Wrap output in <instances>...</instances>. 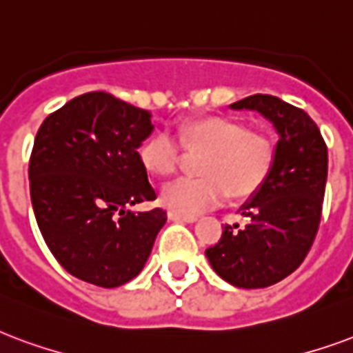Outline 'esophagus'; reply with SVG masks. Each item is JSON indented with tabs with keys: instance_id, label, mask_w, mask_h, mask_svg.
I'll return each mask as SVG.
<instances>
[{
	"instance_id": "esophagus-1",
	"label": "esophagus",
	"mask_w": 353,
	"mask_h": 353,
	"mask_svg": "<svg viewBox=\"0 0 353 353\" xmlns=\"http://www.w3.org/2000/svg\"><path fill=\"white\" fill-rule=\"evenodd\" d=\"M168 219L174 223H196L198 215H181L176 211H168Z\"/></svg>"
}]
</instances>
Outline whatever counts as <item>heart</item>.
<instances>
[{"mask_svg":"<svg viewBox=\"0 0 353 353\" xmlns=\"http://www.w3.org/2000/svg\"><path fill=\"white\" fill-rule=\"evenodd\" d=\"M181 148L203 151L196 179H177L161 190V203L181 215H196L224 198L247 200L268 183L275 168V140L237 119L202 116L177 129ZM142 168L155 177H168L179 164V145L166 132H153L138 148Z\"/></svg>","mask_w":353,"mask_h":353,"instance_id":"1","label":"heart"}]
</instances>
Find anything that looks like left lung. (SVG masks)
<instances>
[{
  "label": "left lung",
  "mask_w": 353,
  "mask_h": 353,
  "mask_svg": "<svg viewBox=\"0 0 353 353\" xmlns=\"http://www.w3.org/2000/svg\"><path fill=\"white\" fill-rule=\"evenodd\" d=\"M265 117L276 137V161L268 183L239 208L249 223L226 224L205 250L216 275L237 288H268L301 265L312 247L327 181V148L307 114L273 95L230 104Z\"/></svg>",
  "instance_id": "obj_1"
}]
</instances>
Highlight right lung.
Instances as JSON below:
<instances>
[{
  "label": "right lung",
  "instance_id": "right-lung-1",
  "mask_svg": "<svg viewBox=\"0 0 353 353\" xmlns=\"http://www.w3.org/2000/svg\"><path fill=\"white\" fill-rule=\"evenodd\" d=\"M151 114L91 91L46 117L30 159L31 203L52 254L70 275L101 288L143 270L166 211H130L155 200L138 161Z\"/></svg>",
  "mask_w": 353,
  "mask_h": 353
}]
</instances>
